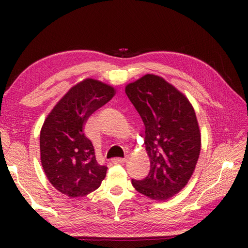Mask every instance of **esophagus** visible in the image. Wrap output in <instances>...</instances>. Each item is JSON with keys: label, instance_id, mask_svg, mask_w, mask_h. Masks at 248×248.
<instances>
[{"label": "esophagus", "instance_id": "obj_1", "mask_svg": "<svg viewBox=\"0 0 248 248\" xmlns=\"http://www.w3.org/2000/svg\"><path fill=\"white\" fill-rule=\"evenodd\" d=\"M128 157H124V159H121V157H115V159L112 160V162L114 163V164H117V163H124L127 162Z\"/></svg>", "mask_w": 248, "mask_h": 248}]
</instances>
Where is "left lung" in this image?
<instances>
[{
    "label": "left lung",
    "instance_id": "8db88e82",
    "mask_svg": "<svg viewBox=\"0 0 248 248\" xmlns=\"http://www.w3.org/2000/svg\"><path fill=\"white\" fill-rule=\"evenodd\" d=\"M145 124L150 171L134 188L150 199L164 202L186 186L202 149L196 113L187 97L156 75H145L124 87Z\"/></svg>",
    "mask_w": 248,
    "mask_h": 248
}]
</instances>
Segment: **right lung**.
I'll return each mask as SVG.
<instances>
[{"instance_id": "1", "label": "right lung", "mask_w": 248, "mask_h": 248, "mask_svg": "<svg viewBox=\"0 0 248 248\" xmlns=\"http://www.w3.org/2000/svg\"><path fill=\"white\" fill-rule=\"evenodd\" d=\"M116 88L92 78L77 83L46 116L40 130V161L50 183L70 198L84 197L101 186L108 167L97 162L84 125L108 103Z\"/></svg>"}]
</instances>
